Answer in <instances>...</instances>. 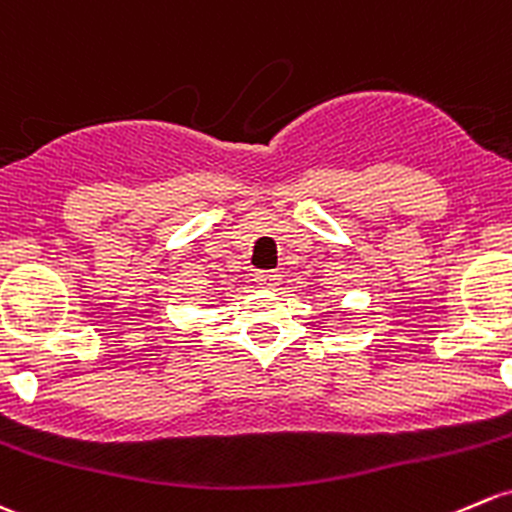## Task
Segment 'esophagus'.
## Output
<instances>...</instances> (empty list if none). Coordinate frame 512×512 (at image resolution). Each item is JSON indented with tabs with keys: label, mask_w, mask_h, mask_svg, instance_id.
<instances>
[{
	"label": "esophagus",
	"mask_w": 512,
	"mask_h": 512,
	"mask_svg": "<svg viewBox=\"0 0 512 512\" xmlns=\"http://www.w3.org/2000/svg\"><path fill=\"white\" fill-rule=\"evenodd\" d=\"M255 282L260 284V287H265V289H274L279 284V274L277 272H270V270L257 272L255 274Z\"/></svg>",
	"instance_id": "1"
}]
</instances>
